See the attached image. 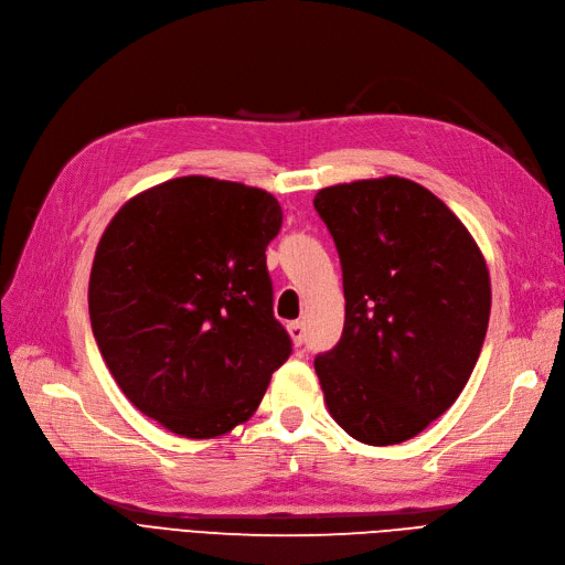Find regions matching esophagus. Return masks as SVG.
Masks as SVG:
<instances>
[{
  "label": "esophagus",
  "mask_w": 565,
  "mask_h": 565,
  "mask_svg": "<svg viewBox=\"0 0 565 565\" xmlns=\"http://www.w3.org/2000/svg\"><path fill=\"white\" fill-rule=\"evenodd\" d=\"M288 335H290V340H294V344H300L305 342V323L302 321H290L288 323Z\"/></svg>",
  "instance_id": "1"
}]
</instances>
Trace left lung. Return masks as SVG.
<instances>
[{"instance_id": "left-lung-1", "label": "left lung", "mask_w": 565, "mask_h": 565, "mask_svg": "<svg viewBox=\"0 0 565 565\" xmlns=\"http://www.w3.org/2000/svg\"><path fill=\"white\" fill-rule=\"evenodd\" d=\"M344 288V329L315 359L323 402L352 439L392 446L446 413L477 366L490 277L439 196L387 175L323 188Z\"/></svg>"}]
</instances>
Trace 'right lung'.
<instances>
[{
	"label": "right lung",
	"mask_w": 565,
	"mask_h": 565,
	"mask_svg": "<svg viewBox=\"0 0 565 565\" xmlns=\"http://www.w3.org/2000/svg\"><path fill=\"white\" fill-rule=\"evenodd\" d=\"M281 217L265 190L183 175L129 199L100 236L88 279L98 350L126 398L178 436L246 423L290 356L265 263Z\"/></svg>",
	"instance_id": "right-lung-1"
}]
</instances>
